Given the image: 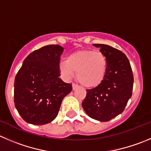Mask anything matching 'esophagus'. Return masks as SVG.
Listing matches in <instances>:
<instances>
[{
	"mask_svg": "<svg viewBox=\"0 0 151 151\" xmlns=\"http://www.w3.org/2000/svg\"><path fill=\"white\" fill-rule=\"evenodd\" d=\"M72 86H73V90H76V89L78 87V86L77 85V84H73V85H72Z\"/></svg>",
	"mask_w": 151,
	"mask_h": 151,
	"instance_id": "esophagus-1",
	"label": "esophagus"
}]
</instances>
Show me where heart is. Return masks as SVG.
<instances>
[{
	"instance_id": "obj_1",
	"label": "heart",
	"mask_w": 151,
	"mask_h": 151,
	"mask_svg": "<svg viewBox=\"0 0 151 151\" xmlns=\"http://www.w3.org/2000/svg\"><path fill=\"white\" fill-rule=\"evenodd\" d=\"M60 71L67 78L76 72L77 80L84 87L93 88L101 84L107 70V58L103 53L93 50H78L61 61Z\"/></svg>"
}]
</instances>
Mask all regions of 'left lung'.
<instances>
[{"label":"left lung","instance_id":"obj_1","mask_svg":"<svg viewBox=\"0 0 151 151\" xmlns=\"http://www.w3.org/2000/svg\"><path fill=\"white\" fill-rule=\"evenodd\" d=\"M107 58V70L101 84L87 90L82 102L90 118L107 122L124 111L131 98L133 76L128 58L120 50L107 44H93Z\"/></svg>","mask_w":151,"mask_h":151}]
</instances>
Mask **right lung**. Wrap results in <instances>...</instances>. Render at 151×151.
<instances>
[{"label": "right lung", "instance_id": "right-lung-1", "mask_svg": "<svg viewBox=\"0 0 151 151\" xmlns=\"http://www.w3.org/2000/svg\"><path fill=\"white\" fill-rule=\"evenodd\" d=\"M64 48L47 45L25 58L14 84V102L27 123L36 125L51 122L58 116L63 99L72 84L59 78L60 56Z\"/></svg>", "mask_w": 151, "mask_h": 151}]
</instances>
